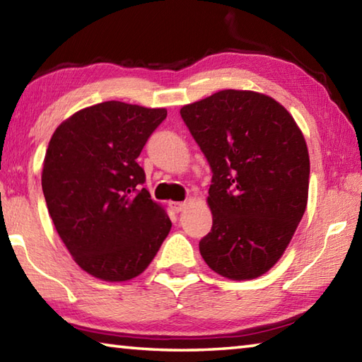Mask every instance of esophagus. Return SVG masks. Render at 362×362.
I'll return each instance as SVG.
<instances>
[{"label": "esophagus", "instance_id": "obj_1", "mask_svg": "<svg viewBox=\"0 0 362 362\" xmlns=\"http://www.w3.org/2000/svg\"><path fill=\"white\" fill-rule=\"evenodd\" d=\"M169 207L174 212H180V211H183V207H185V203H183V201H182V203H180V201H170Z\"/></svg>", "mask_w": 362, "mask_h": 362}]
</instances>
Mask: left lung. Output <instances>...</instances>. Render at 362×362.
Wrapping results in <instances>:
<instances>
[{
  "instance_id": "left-lung-1",
  "label": "left lung",
  "mask_w": 362,
  "mask_h": 362,
  "mask_svg": "<svg viewBox=\"0 0 362 362\" xmlns=\"http://www.w3.org/2000/svg\"><path fill=\"white\" fill-rule=\"evenodd\" d=\"M180 115L212 169V228L199 252L220 276L259 278L283 257L308 203L303 134L279 102L254 90H218Z\"/></svg>"
}]
</instances>
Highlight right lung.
<instances>
[{"label":"right lung","mask_w":362,"mask_h":362,"mask_svg":"<svg viewBox=\"0 0 362 362\" xmlns=\"http://www.w3.org/2000/svg\"><path fill=\"white\" fill-rule=\"evenodd\" d=\"M166 108L110 100L60 122L49 140L41 185L49 216L73 260L108 283L144 273L170 231L151 199L140 151Z\"/></svg>","instance_id":"add662e5"}]
</instances>
